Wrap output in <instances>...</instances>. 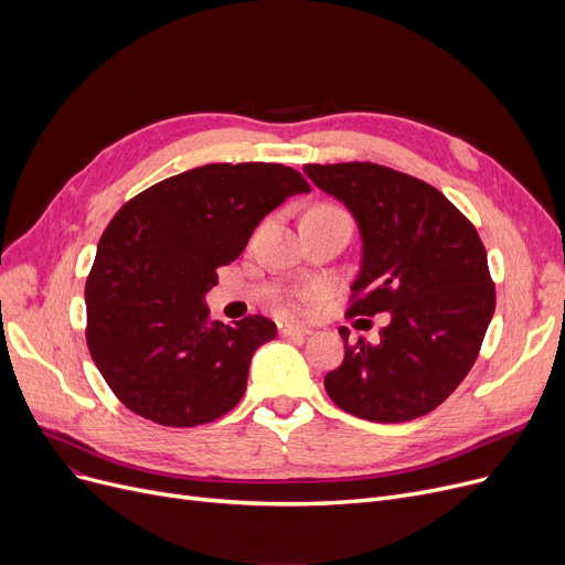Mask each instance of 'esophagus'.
Listing matches in <instances>:
<instances>
[{"instance_id": "34e87169", "label": "esophagus", "mask_w": 565, "mask_h": 565, "mask_svg": "<svg viewBox=\"0 0 565 565\" xmlns=\"http://www.w3.org/2000/svg\"><path fill=\"white\" fill-rule=\"evenodd\" d=\"M279 334L288 339H305L311 334V330L298 328V324H290V322H279Z\"/></svg>"}]
</instances>
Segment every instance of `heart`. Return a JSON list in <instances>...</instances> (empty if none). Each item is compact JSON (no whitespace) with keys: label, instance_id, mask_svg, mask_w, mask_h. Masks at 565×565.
Wrapping results in <instances>:
<instances>
[{"label":"heart","instance_id":"b5f03b06","mask_svg":"<svg viewBox=\"0 0 565 565\" xmlns=\"http://www.w3.org/2000/svg\"><path fill=\"white\" fill-rule=\"evenodd\" d=\"M309 213H343V211H339V207H334V205H318V207H313V211H309ZM311 298H313V292H305V295H300V298L290 300L286 307L292 313H305L309 302H311Z\"/></svg>","mask_w":565,"mask_h":565}]
</instances>
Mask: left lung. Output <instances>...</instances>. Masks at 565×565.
I'll return each mask as SVG.
<instances>
[{"mask_svg":"<svg viewBox=\"0 0 565 565\" xmlns=\"http://www.w3.org/2000/svg\"><path fill=\"white\" fill-rule=\"evenodd\" d=\"M305 173L348 207L362 233L348 318L390 313L377 343L350 345V332L339 330L345 358L324 375V390L366 422L424 417L477 362L494 313L481 237L439 190L390 167L305 164Z\"/></svg>","mask_w":565,"mask_h":565,"instance_id":"obj_1","label":"left lung"}]
</instances>
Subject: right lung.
I'll return each mask as SVG.
<instances>
[{
    "label": "right lung",
    "mask_w": 565,
    "mask_h": 565,
    "mask_svg": "<svg viewBox=\"0 0 565 565\" xmlns=\"http://www.w3.org/2000/svg\"><path fill=\"white\" fill-rule=\"evenodd\" d=\"M305 192L309 183L290 167L220 162L171 175L114 215L84 288L86 343L128 409L192 428L241 403L254 352L277 324L211 320L203 298L260 220Z\"/></svg>",
    "instance_id": "add662e5"
}]
</instances>
